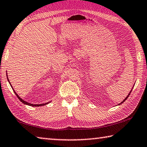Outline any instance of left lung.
Returning a JSON list of instances; mask_svg holds the SVG:
<instances>
[{
    "mask_svg": "<svg viewBox=\"0 0 147 147\" xmlns=\"http://www.w3.org/2000/svg\"><path fill=\"white\" fill-rule=\"evenodd\" d=\"M131 91H132V90H131V91H130V92L129 93V94H128V95H127V97H125V98L124 99V100H123V101H122V102H121V103H119V104H118V105H121V104H122V103H124V102L125 101V100H126L127 98H128V97H129V95H130V94H131Z\"/></svg>",
    "mask_w": 147,
    "mask_h": 147,
    "instance_id": "obj_1",
    "label": "left lung"
}]
</instances>
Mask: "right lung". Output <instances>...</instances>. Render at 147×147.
Here are the masks:
<instances>
[{"mask_svg":"<svg viewBox=\"0 0 147 147\" xmlns=\"http://www.w3.org/2000/svg\"><path fill=\"white\" fill-rule=\"evenodd\" d=\"M7 72V71H6ZM6 76H8L7 75V73H6ZM7 77H8V76H7ZM7 79H8V81L9 82V83H10V84L11 85V84H10V81H9V79H8V78H7ZM11 88H12L13 89V92H14V93L16 94V96L18 97V98L20 99V101H21V102H22V103H23V104H25V105H29V106H32V107H40V106H43V105H47V104H48L49 103H50V102H48V103H42V104H31V103H28V102H27V101H24V100L23 99H22V98H21V97L19 96V95H18L17 94H16V92L14 91V90H13V88H12V86H11Z\"/></svg>","mask_w":147,"mask_h":147,"instance_id":"1","label":"right lung"}]
</instances>
